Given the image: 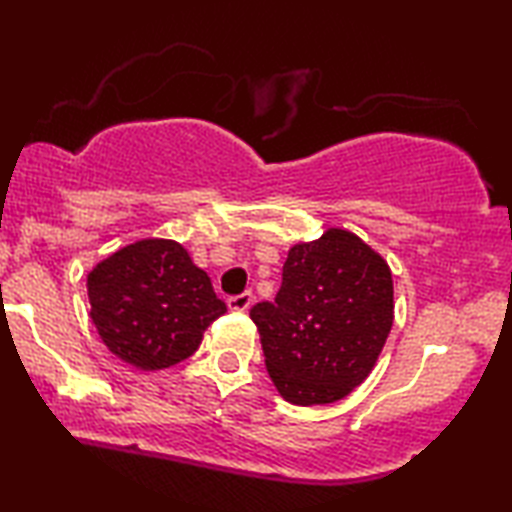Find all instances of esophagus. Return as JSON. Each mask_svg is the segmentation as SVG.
I'll return each instance as SVG.
<instances>
[{
  "mask_svg": "<svg viewBox=\"0 0 512 512\" xmlns=\"http://www.w3.org/2000/svg\"><path fill=\"white\" fill-rule=\"evenodd\" d=\"M253 300H255L253 291H243V294H239V296L227 298V307H230V310H234V312H246L248 307L253 305Z\"/></svg>",
  "mask_w": 512,
  "mask_h": 512,
  "instance_id": "obj_1",
  "label": "esophagus"
}]
</instances>
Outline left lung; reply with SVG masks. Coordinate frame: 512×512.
<instances>
[{
  "mask_svg": "<svg viewBox=\"0 0 512 512\" xmlns=\"http://www.w3.org/2000/svg\"><path fill=\"white\" fill-rule=\"evenodd\" d=\"M275 389L294 405H326L362 385L394 323L392 271L358 234L328 227L296 243L273 303L250 310Z\"/></svg>",
  "mask_w": 512,
  "mask_h": 512,
  "instance_id": "left-lung-1",
  "label": "left lung"
}]
</instances>
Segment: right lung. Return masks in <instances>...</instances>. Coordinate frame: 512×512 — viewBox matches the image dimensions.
<instances>
[{
  "mask_svg": "<svg viewBox=\"0 0 512 512\" xmlns=\"http://www.w3.org/2000/svg\"><path fill=\"white\" fill-rule=\"evenodd\" d=\"M86 287L104 346L143 371L196 353L209 323L227 310L209 275L173 239H141L116 250L88 273Z\"/></svg>",
  "mask_w": 512,
  "mask_h": 512,
  "instance_id": "add662e5",
  "label": "right lung"
}]
</instances>
